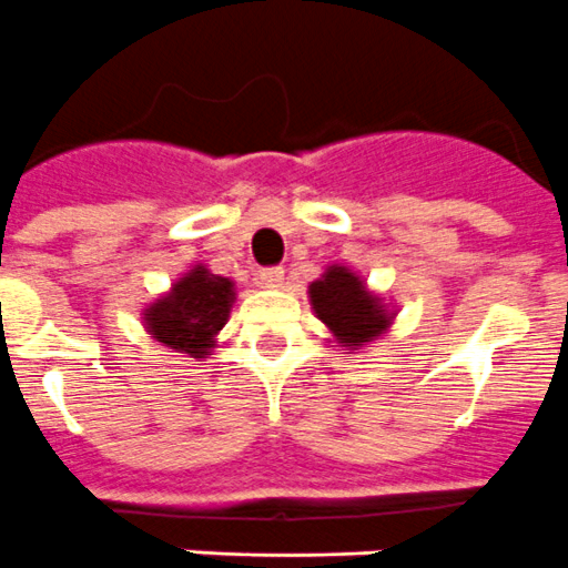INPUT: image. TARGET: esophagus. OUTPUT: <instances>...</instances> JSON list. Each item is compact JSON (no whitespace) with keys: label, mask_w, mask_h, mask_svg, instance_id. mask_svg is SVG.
<instances>
[{"label":"esophagus","mask_w":568,"mask_h":568,"mask_svg":"<svg viewBox=\"0 0 568 568\" xmlns=\"http://www.w3.org/2000/svg\"><path fill=\"white\" fill-rule=\"evenodd\" d=\"M258 278H261V284H264V287H270V290L284 287V270H281V267H267V270H261Z\"/></svg>","instance_id":"34e87169"}]
</instances>
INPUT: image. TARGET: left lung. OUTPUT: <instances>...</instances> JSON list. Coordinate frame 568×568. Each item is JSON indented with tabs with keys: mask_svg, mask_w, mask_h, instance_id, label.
<instances>
[{
	"mask_svg": "<svg viewBox=\"0 0 568 568\" xmlns=\"http://www.w3.org/2000/svg\"><path fill=\"white\" fill-rule=\"evenodd\" d=\"M310 304L341 346L358 349L366 341L378 338L393 315L386 313L378 295L364 287V281L353 270L327 267V273L310 284Z\"/></svg>",
	"mask_w": 568,
	"mask_h": 568,
	"instance_id": "obj_1",
	"label": "left lung"
}]
</instances>
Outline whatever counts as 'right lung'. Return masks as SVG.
<instances>
[{"label":"right lung","instance_id":"right-lung-1","mask_svg":"<svg viewBox=\"0 0 568 568\" xmlns=\"http://www.w3.org/2000/svg\"><path fill=\"white\" fill-rule=\"evenodd\" d=\"M233 298V281L199 264L175 281L164 298L144 310V324L155 341L175 353L204 358L210 355L215 333L227 324Z\"/></svg>","mask_w":568,"mask_h":568}]
</instances>
